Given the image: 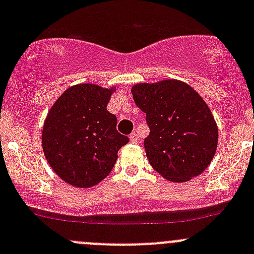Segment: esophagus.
Wrapping results in <instances>:
<instances>
[{
	"instance_id": "obj_1",
	"label": "esophagus",
	"mask_w": 254,
	"mask_h": 254,
	"mask_svg": "<svg viewBox=\"0 0 254 254\" xmlns=\"http://www.w3.org/2000/svg\"><path fill=\"white\" fill-rule=\"evenodd\" d=\"M130 141H131L132 143H137L140 141L137 132H131V134H130Z\"/></svg>"
}]
</instances>
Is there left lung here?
<instances>
[{
  "instance_id": "8db88e82",
  "label": "left lung",
  "mask_w": 254,
  "mask_h": 254,
  "mask_svg": "<svg viewBox=\"0 0 254 254\" xmlns=\"http://www.w3.org/2000/svg\"><path fill=\"white\" fill-rule=\"evenodd\" d=\"M131 93L150 127L143 145L153 170L172 182L203 173L214 158L219 137L204 99L177 79L135 84Z\"/></svg>"
}]
</instances>
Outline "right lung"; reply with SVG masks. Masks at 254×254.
Wrapping results in <instances>:
<instances>
[{"label":"right lung","instance_id":"obj_1","mask_svg":"<svg viewBox=\"0 0 254 254\" xmlns=\"http://www.w3.org/2000/svg\"><path fill=\"white\" fill-rule=\"evenodd\" d=\"M114 88L81 83L66 89L51 107L43 127V151L61 179L88 188L111 173L129 137L117 130L107 111Z\"/></svg>","mask_w":254,"mask_h":254}]
</instances>
